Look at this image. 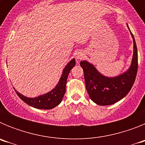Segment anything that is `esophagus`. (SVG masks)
Returning a JSON list of instances; mask_svg holds the SVG:
<instances>
[{
  "mask_svg": "<svg viewBox=\"0 0 145 145\" xmlns=\"http://www.w3.org/2000/svg\"><path fill=\"white\" fill-rule=\"evenodd\" d=\"M85 57V54L83 52H78L76 54V59L77 61H80V60L83 59Z\"/></svg>",
  "mask_w": 145,
  "mask_h": 145,
  "instance_id": "obj_1",
  "label": "esophagus"
}]
</instances>
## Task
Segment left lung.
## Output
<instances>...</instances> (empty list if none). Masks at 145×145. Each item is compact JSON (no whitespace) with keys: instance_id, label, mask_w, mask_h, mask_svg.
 Here are the masks:
<instances>
[{"instance_id":"8db88e82","label":"left lung","mask_w":145,"mask_h":145,"mask_svg":"<svg viewBox=\"0 0 145 145\" xmlns=\"http://www.w3.org/2000/svg\"><path fill=\"white\" fill-rule=\"evenodd\" d=\"M134 42V53L129 68L116 77H107L100 73L88 61L80 62L84 72L86 88L90 99L99 105H110L127 95L135 81L138 69L137 48L132 33L128 26Z\"/></svg>"}]
</instances>
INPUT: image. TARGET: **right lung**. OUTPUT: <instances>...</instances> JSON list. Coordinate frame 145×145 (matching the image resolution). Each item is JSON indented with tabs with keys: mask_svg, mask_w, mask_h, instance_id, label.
<instances>
[{
	"mask_svg": "<svg viewBox=\"0 0 145 145\" xmlns=\"http://www.w3.org/2000/svg\"><path fill=\"white\" fill-rule=\"evenodd\" d=\"M75 65V59H72L69 61L62 71V74L57 86L51 91L40 95L34 98H29L22 95L14 88L16 94L22 100L24 101L28 105L40 110H50L54 108L61 103L62 98L66 91V84L67 77L70 70Z\"/></svg>",
	"mask_w": 145,
	"mask_h": 145,
	"instance_id": "right-lung-1",
	"label": "right lung"
}]
</instances>
